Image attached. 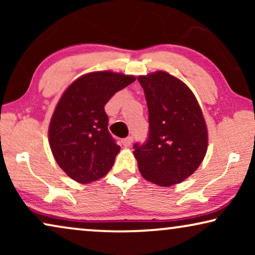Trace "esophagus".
Listing matches in <instances>:
<instances>
[{"label": "esophagus", "mask_w": 255, "mask_h": 255, "mask_svg": "<svg viewBox=\"0 0 255 255\" xmlns=\"http://www.w3.org/2000/svg\"><path fill=\"white\" fill-rule=\"evenodd\" d=\"M132 142H133V137H131V135H128V137L123 139V145L127 146V147H128V146H131Z\"/></svg>", "instance_id": "obj_1"}]
</instances>
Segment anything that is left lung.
I'll return each mask as SVG.
<instances>
[{"mask_svg": "<svg viewBox=\"0 0 255 255\" xmlns=\"http://www.w3.org/2000/svg\"><path fill=\"white\" fill-rule=\"evenodd\" d=\"M148 108V137L133 145L141 175L169 187L198 168L208 148V130L196 97L181 80L158 71L139 76Z\"/></svg>", "mask_w": 255, "mask_h": 255, "instance_id": "obj_1", "label": "left lung"}]
</instances>
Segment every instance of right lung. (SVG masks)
Instances as JSON below:
<instances>
[{
    "label": "right lung",
    "instance_id": "obj_1",
    "mask_svg": "<svg viewBox=\"0 0 255 255\" xmlns=\"http://www.w3.org/2000/svg\"><path fill=\"white\" fill-rule=\"evenodd\" d=\"M135 80L110 71L93 72L75 80L62 94L52 116L48 138L60 168L80 183L103 177L121 147L108 130L104 107Z\"/></svg>",
    "mask_w": 255,
    "mask_h": 255
}]
</instances>
